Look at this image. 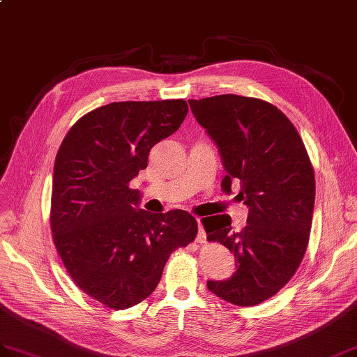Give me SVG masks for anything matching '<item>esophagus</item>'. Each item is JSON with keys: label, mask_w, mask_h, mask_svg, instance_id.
<instances>
[{"label": "esophagus", "mask_w": 357, "mask_h": 357, "mask_svg": "<svg viewBox=\"0 0 357 357\" xmlns=\"http://www.w3.org/2000/svg\"><path fill=\"white\" fill-rule=\"evenodd\" d=\"M196 220H197V225H199V233H197V237H196V242L197 243H205L206 242V233H205V229L202 227L201 218H196Z\"/></svg>", "instance_id": "1"}]
</instances>
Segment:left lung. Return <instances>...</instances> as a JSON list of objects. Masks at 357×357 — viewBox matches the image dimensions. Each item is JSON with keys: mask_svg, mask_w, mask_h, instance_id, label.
Returning a JSON list of instances; mask_svg holds the SVG:
<instances>
[{"mask_svg": "<svg viewBox=\"0 0 357 357\" xmlns=\"http://www.w3.org/2000/svg\"><path fill=\"white\" fill-rule=\"evenodd\" d=\"M197 123L218 144L227 176L222 188L250 206L236 233L228 216L202 219L210 242L234 254V275L206 281L227 303L250 307L281 291L300 268L309 245L314 172L298 130L277 106L261 98L222 94L188 100Z\"/></svg>", "mask_w": 357, "mask_h": 357, "instance_id": "obj_1", "label": "left lung"}]
</instances>
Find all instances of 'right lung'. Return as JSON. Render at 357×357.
<instances>
[{"instance_id":"1","label":"right lung","mask_w":357,"mask_h":357,"mask_svg":"<svg viewBox=\"0 0 357 357\" xmlns=\"http://www.w3.org/2000/svg\"><path fill=\"white\" fill-rule=\"evenodd\" d=\"M187 102H114L73 124L56 155L50 225L66 272L96 301L129 309L158 286L169 257L192 243L197 222L184 210H135L129 187L151 149L176 132Z\"/></svg>"}]
</instances>
